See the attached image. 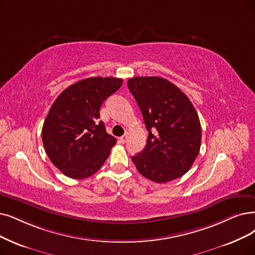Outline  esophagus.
Instances as JSON below:
<instances>
[{
	"label": "esophagus",
	"instance_id": "1",
	"mask_svg": "<svg viewBox=\"0 0 255 255\" xmlns=\"http://www.w3.org/2000/svg\"><path fill=\"white\" fill-rule=\"evenodd\" d=\"M128 131H126V134L124 135V136H121L120 137V141L122 142V143H126V142L128 141Z\"/></svg>",
	"mask_w": 255,
	"mask_h": 255
}]
</instances>
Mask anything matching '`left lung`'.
<instances>
[{
    "label": "left lung",
    "mask_w": 255,
    "mask_h": 255,
    "mask_svg": "<svg viewBox=\"0 0 255 255\" xmlns=\"http://www.w3.org/2000/svg\"><path fill=\"white\" fill-rule=\"evenodd\" d=\"M148 131L146 145L131 157L146 179L165 183L182 177L199 155L200 119L188 97L165 78L134 77L128 81Z\"/></svg>",
    "instance_id": "left-lung-1"
}]
</instances>
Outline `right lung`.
I'll return each mask as SVG.
<instances>
[{
    "mask_svg": "<svg viewBox=\"0 0 255 255\" xmlns=\"http://www.w3.org/2000/svg\"><path fill=\"white\" fill-rule=\"evenodd\" d=\"M122 81L115 77L79 80L64 90L50 108L42 139L49 159L65 176L86 179L108 159L116 139L99 120V110Z\"/></svg>",
    "mask_w": 255,
    "mask_h": 255,
    "instance_id": "add662e5",
    "label": "right lung"
}]
</instances>
